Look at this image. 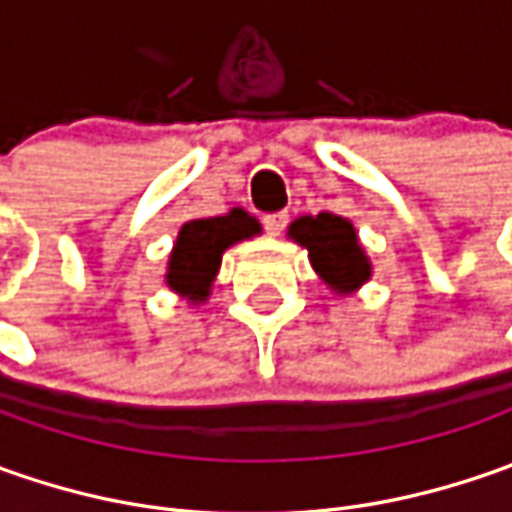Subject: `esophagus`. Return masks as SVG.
<instances>
[{"mask_svg": "<svg viewBox=\"0 0 512 512\" xmlns=\"http://www.w3.org/2000/svg\"><path fill=\"white\" fill-rule=\"evenodd\" d=\"M262 225L270 236H279L287 225V213H267L265 219H262Z\"/></svg>", "mask_w": 512, "mask_h": 512, "instance_id": "1", "label": "esophagus"}]
</instances>
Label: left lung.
I'll use <instances>...</instances> for the list:
<instances>
[{"mask_svg":"<svg viewBox=\"0 0 512 512\" xmlns=\"http://www.w3.org/2000/svg\"><path fill=\"white\" fill-rule=\"evenodd\" d=\"M287 236L305 247L313 270L322 276L330 290L336 293H353L370 279L373 267L359 245L356 227L336 213H319V216H299Z\"/></svg>","mask_w":512,"mask_h":512,"instance_id":"8db88e82","label":"left lung"}]
</instances>
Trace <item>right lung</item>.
<instances>
[{"label": "right lung", "mask_w": 512, "mask_h": 512, "mask_svg": "<svg viewBox=\"0 0 512 512\" xmlns=\"http://www.w3.org/2000/svg\"><path fill=\"white\" fill-rule=\"evenodd\" d=\"M262 233L259 219L242 207H233L225 216L185 222L168 259V287L190 302H205L213 279L222 265V253L236 242Z\"/></svg>", "instance_id": "add662e5"}]
</instances>
